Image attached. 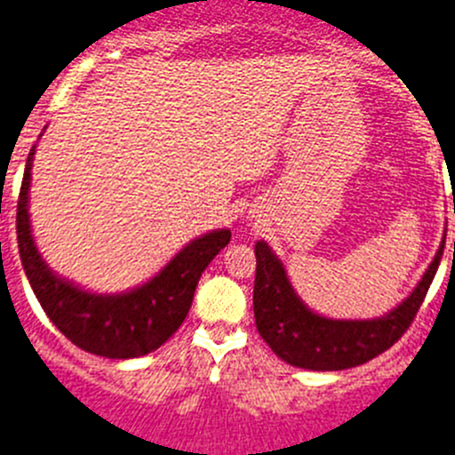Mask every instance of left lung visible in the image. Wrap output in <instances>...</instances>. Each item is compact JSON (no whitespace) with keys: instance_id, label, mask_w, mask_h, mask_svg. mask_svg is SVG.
Returning a JSON list of instances; mask_svg holds the SVG:
<instances>
[{"instance_id":"8db88e82","label":"left lung","mask_w":455,"mask_h":455,"mask_svg":"<svg viewBox=\"0 0 455 455\" xmlns=\"http://www.w3.org/2000/svg\"><path fill=\"white\" fill-rule=\"evenodd\" d=\"M443 250L444 239L419 284L390 314L372 320H333L311 311L299 299L291 286L284 264L266 241H257V275L252 293L257 331L282 361L295 368L331 372L368 363L393 347L411 327L435 277Z\"/></svg>"}]
</instances>
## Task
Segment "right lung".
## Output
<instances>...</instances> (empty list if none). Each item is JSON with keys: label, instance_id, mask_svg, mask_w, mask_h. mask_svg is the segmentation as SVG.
<instances>
[{"label": "right lung", "instance_id": "1", "mask_svg": "<svg viewBox=\"0 0 455 455\" xmlns=\"http://www.w3.org/2000/svg\"><path fill=\"white\" fill-rule=\"evenodd\" d=\"M36 146L27 157L18 198V248L37 302L76 347L106 358H137L178 331L191 309L203 270L230 243V230H212L189 241L160 273L126 293H90L58 277L36 248L28 220V187Z\"/></svg>", "mask_w": 455, "mask_h": 455}]
</instances>
